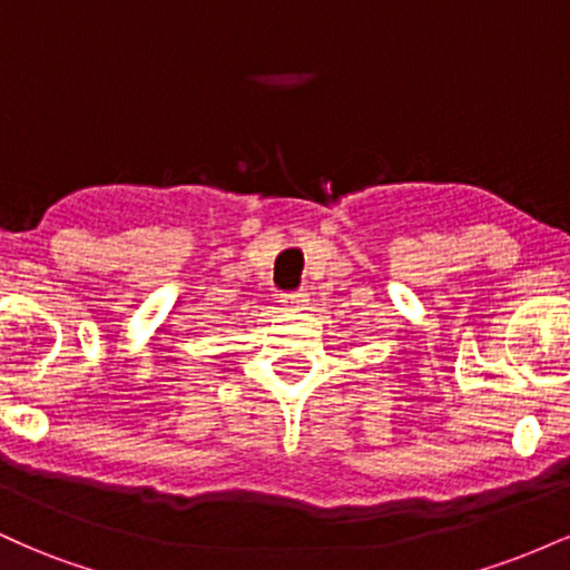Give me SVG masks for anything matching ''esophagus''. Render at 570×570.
<instances>
[{
	"label": "esophagus",
	"mask_w": 570,
	"mask_h": 570,
	"mask_svg": "<svg viewBox=\"0 0 570 570\" xmlns=\"http://www.w3.org/2000/svg\"><path fill=\"white\" fill-rule=\"evenodd\" d=\"M284 303H289L292 307H297V311H299V307H305L307 305V294H286V297H284Z\"/></svg>",
	"instance_id": "1"
}]
</instances>
